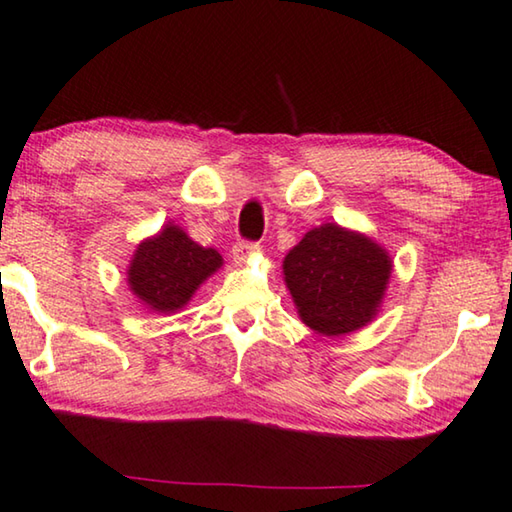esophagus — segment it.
Masks as SVG:
<instances>
[{
    "mask_svg": "<svg viewBox=\"0 0 512 512\" xmlns=\"http://www.w3.org/2000/svg\"><path fill=\"white\" fill-rule=\"evenodd\" d=\"M259 250V243L253 241H236L232 248V259L236 264H246L250 257H253Z\"/></svg>",
    "mask_w": 512,
    "mask_h": 512,
    "instance_id": "34e87169",
    "label": "esophagus"
}]
</instances>
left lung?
<instances>
[{"label":"left lung","instance_id":"obj_1","mask_svg":"<svg viewBox=\"0 0 512 512\" xmlns=\"http://www.w3.org/2000/svg\"><path fill=\"white\" fill-rule=\"evenodd\" d=\"M393 262L365 234L326 223L289 250L282 273L305 326L345 335L377 315Z\"/></svg>","mask_w":512,"mask_h":512}]
</instances>
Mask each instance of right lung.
<instances>
[{"label": "right lung", "instance_id": "right-lung-1", "mask_svg": "<svg viewBox=\"0 0 512 512\" xmlns=\"http://www.w3.org/2000/svg\"><path fill=\"white\" fill-rule=\"evenodd\" d=\"M223 266L218 250L202 248L177 225H165L137 246L128 266V287L154 312H177L195 289Z\"/></svg>", "mask_w": 512, "mask_h": 512}]
</instances>
